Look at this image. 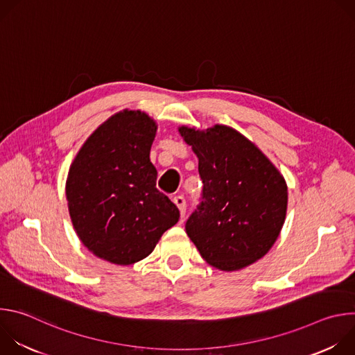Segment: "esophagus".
Instances as JSON below:
<instances>
[{
    "instance_id": "34e87169",
    "label": "esophagus",
    "mask_w": 355,
    "mask_h": 355,
    "mask_svg": "<svg viewBox=\"0 0 355 355\" xmlns=\"http://www.w3.org/2000/svg\"><path fill=\"white\" fill-rule=\"evenodd\" d=\"M174 204L177 205V208H178V211H180V215H181V218H184L185 216V211H187V204H185V199H184V196H181V195H177V196H174Z\"/></svg>"
}]
</instances>
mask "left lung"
I'll return each instance as SVG.
<instances>
[{"label":"left lung","instance_id":"obj_1","mask_svg":"<svg viewBox=\"0 0 355 355\" xmlns=\"http://www.w3.org/2000/svg\"><path fill=\"white\" fill-rule=\"evenodd\" d=\"M198 157L202 202L185 230L202 259L222 271H239L264 257L286 216L288 187L263 151L236 129L180 126Z\"/></svg>","mask_w":355,"mask_h":355}]
</instances>
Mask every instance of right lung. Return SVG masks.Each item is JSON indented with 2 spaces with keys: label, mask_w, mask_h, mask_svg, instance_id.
Masks as SVG:
<instances>
[{
  "label": "right lung",
  "mask_w": 355,
  "mask_h": 355,
  "mask_svg": "<svg viewBox=\"0 0 355 355\" xmlns=\"http://www.w3.org/2000/svg\"><path fill=\"white\" fill-rule=\"evenodd\" d=\"M157 123L123 110L101 123L76 155L66 181L73 227L98 259L129 266L146 259L180 211L156 188L150 148Z\"/></svg>",
  "instance_id": "right-lung-1"
}]
</instances>
